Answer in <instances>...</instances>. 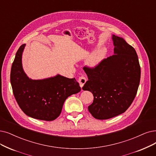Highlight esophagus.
I'll return each mask as SVG.
<instances>
[{
    "mask_svg": "<svg viewBox=\"0 0 156 156\" xmlns=\"http://www.w3.org/2000/svg\"><path fill=\"white\" fill-rule=\"evenodd\" d=\"M86 80H87L86 78L85 77H84V76H80V77L79 78L78 81H79V83L80 86L81 87V88H83V86L84 84L86 83Z\"/></svg>",
    "mask_w": 156,
    "mask_h": 156,
    "instance_id": "1",
    "label": "esophagus"
}]
</instances>
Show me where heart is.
I'll return each mask as SVG.
<instances>
[{"instance_id": "1", "label": "heart", "mask_w": 156, "mask_h": 156, "mask_svg": "<svg viewBox=\"0 0 156 156\" xmlns=\"http://www.w3.org/2000/svg\"><path fill=\"white\" fill-rule=\"evenodd\" d=\"M107 54V49L102 47L93 51L85 61V65L91 69H94L97 67Z\"/></svg>"}]
</instances>
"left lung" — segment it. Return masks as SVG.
<instances>
[{
  "label": "left lung",
  "mask_w": 156,
  "mask_h": 156,
  "mask_svg": "<svg viewBox=\"0 0 156 156\" xmlns=\"http://www.w3.org/2000/svg\"><path fill=\"white\" fill-rule=\"evenodd\" d=\"M114 55L94 69L84 67L88 80L83 90L93 93L88 111L96 119L106 120L124 113L136 95L141 76L135 49L122 37L112 35Z\"/></svg>",
  "instance_id": "1"
}]
</instances>
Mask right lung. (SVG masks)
<instances>
[{"label": "right lung", "mask_w": 156, "mask_h": 156, "mask_svg": "<svg viewBox=\"0 0 156 156\" xmlns=\"http://www.w3.org/2000/svg\"><path fill=\"white\" fill-rule=\"evenodd\" d=\"M25 47L23 44L18 48L11 66L10 81L13 95L26 115L41 120H54L61 114L66 99L81 89L76 79L59 74L43 79L29 78L22 66Z\"/></svg>", "instance_id": "obj_1"}]
</instances>
